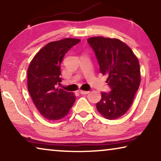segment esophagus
<instances>
[{"mask_svg": "<svg viewBox=\"0 0 161 161\" xmlns=\"http://www.w3.org/2000/svg\"><path fill=\"white\" fill-rule=\"evenodd\" d=\"M79 92H80L81 94H86L89 93V92H88V91H83V90H80Z\"/></svg>", "mask_w": 161, "mask_h": 161, "instance_id": "obj_1", "label": "esophagus"}]
</instances>
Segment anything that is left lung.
I'll use <instances>...</instances> for the list:
<instances>
[{
	"instance_id": "obj_1",
	"label": "left lung",
	"mask_w": 161,
	"mask_h": 161,
	"mask_svg": "<svg viewBox=\"0 0 161 161\" xmlns=\"http://www.w3.org/2000/svg\"><path fill=\"white\" fill-rule=\"evenodd\" d=\"M97 59L100 72L107 75L110 92H101L97 109L103 117L116 119L128 111L141 82L140 65L130 47L119 39L94 36L87 39Z\"/></svg>"
}]
</instances>
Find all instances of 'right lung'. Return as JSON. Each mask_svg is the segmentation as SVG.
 I'll return each mask as SVG.
<instances>
[{
  "label": "right lung",
  "mask_w": 161,
  "mask_h": 161,
  "mask_svg": "<svg viewBox=\"0 0 161 161\" xmlns=\"http://www.w3.org/2000/svg\"><path fill=\"white\" fill-rule=\"evenodd\" d=\"M80 39L67 38L51 42L34 57L28 68V89L41 115L49 120L67 116L75 96L56 86L61 81V63L68 50Z\"/></svg>",
  "instance_id": "right-lung-1"
}]
</instances>
